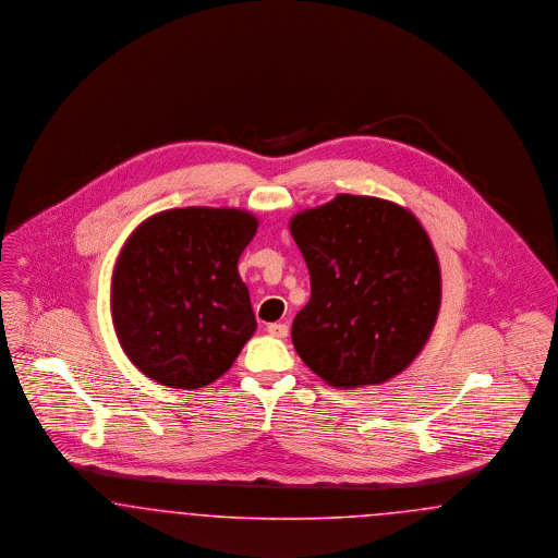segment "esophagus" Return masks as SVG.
<instances>
[{"label":"esophagus","mask_w":558,"mask_h":558,"mask_svg":"<svg viewBox=\"0 0 558 558\" xmlns=\"http://www.w3.org/2000/svg\"><path fill=\"white\" fill-rule=\"evenodd\" d=\"M267 331L268 336H272V338H279V340L288 338V333H290L288 325H283V323H270V325H267Z\"/></svg>","instance_id":"esophagus-1"}]
</instances>
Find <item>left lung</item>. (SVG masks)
Returning <instances> with one entry per match:
<instances>
[{
	"mask_svg": "<svg viewBox=\"0 0 558 558\" xmlns=\"http://www.w3.org/2000/svg\"><path fill=\"white\" fill-rule=\"evenodd\" d=\"M311 272L295 315L300 359L333 388L384 384L429 340L441 300L436 250L411 210L340 194L290 220Z\"/></svg>",
	"mask_w": 558,
	"mask_h": 558,
	"instance_id": "8db88e82",
	"label": "left lung"
}]
</instances>
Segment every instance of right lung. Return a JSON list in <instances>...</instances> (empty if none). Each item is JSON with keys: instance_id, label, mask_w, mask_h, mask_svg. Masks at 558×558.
Listing matches in <instances>:
<instances>
[{"instance_id": "add662e5", "label": "right lung", "mask_w": 558, "mask_h": 558, "mask_svg": "<svg viewBox=\"0 0 558 558\" xmlns=\"http://www.w3.org/2000/svg\"><path fill=\"white\" fill-rule=\"evenodd\" d=\"M258 220L238 208H174L144 220L119 254L110 308L124 354L177 389L213 384L256 331L238 272Z\"/></svg>"}]
</instances>
